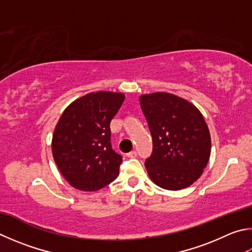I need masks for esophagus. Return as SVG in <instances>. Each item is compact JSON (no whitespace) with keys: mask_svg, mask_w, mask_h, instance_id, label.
Segmentation results:
<instances>
[{"mask_svg":"<svg viewBox=\"0 0 252 252\" xmlns=\"http://www.w3.org/2000/svg\"><path fill=\"white\" fill-rule=\"evenodd\" d=\"M126 157H127V158H135V157H136V152H135V151H131L130 153H127V154H126Z\"/></svg>","mask_w":252,"mask_h":252,"instance_id":"esophagus-1","label":"esophagus"}]
</instances>
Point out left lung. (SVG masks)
Segmentation results:
<instances>
[{
    "label": "left lung",
    "mask_w": 252,
    "mask_h": 252,
    "mask_svg": "<svg viewBox=\"0 0 252 252\" xmlns=\"http://www.w3.org/2000/svg\"><path fill=\"white\" fill-rule=\"evenodd\" d=\"M153 140L145 168L154 184L168 190L186 189L202 175L212 150L210 133L197 108L176 94L140 95Z\"/></svg>",
    "instance_id": "left-lung-1"
}]
</instances>
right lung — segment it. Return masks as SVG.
Here are the masks:
<instances>
[{
  "label": "right lung",
  "instance_id": "1",
  "mask_svg": "<svg viewBox=\"0 0 252 252\" xmlns=\"http://www.w3.org/2000/svg\"><path fill=\"white\" fill-rule=\"evenodd\" d=\"M126 95L97 91L76 99L55 126L52 152L63 178L84 191H95L119 175L121 155L111 149L110 121Z\"/></svg>",
  "mask_w": 252,
  "mask_h": 252
}]
</instances>
